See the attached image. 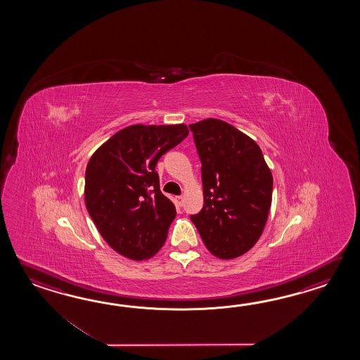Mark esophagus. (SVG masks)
I'll use <instances>...</instances> for the list:
<instances>
[{
    "mask_svg": "<svg viewBox=\"0 0 360 360\" xmlns=\"http://www.w3.org/2000/svg\"><path fill=\"white\" fill-rule=\"evenodd\" d=\"M175 203H176L177 207H181L184 205V197L183 195H179L175 198Z\"/></svg>",
    "mask_w": 360,
    "mask_h": 360,
    "instance_id": "1",
    "label": "esophagus"
}]
</instances>
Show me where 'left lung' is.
Listing matches in <instances>:
<instances>
[{"label":"left lung","mask_w":360,"mask_h":360,"mask_svg":"<svg viewBox=\"0 0 360 360\" xmlns=\"http://www.w3.org/2000/svg\"><path fill=\"white\" fill-rule=\"evenodd\" d=\"M202 162L203 208L191 219L207 250L221 260L250 251L271 206L273 175L260 146L221 120L189 124Z\"/></svg>","instance_id":"1"}]
</instances>
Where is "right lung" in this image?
<instances>
[{"mask_svg": "<svg viewBox=\"0 0 360 360\" xmlns=\"http://www.w3.org/2000/svg\"><path fill=\"white\" fill-rule=\"evenodd\" d=\"M185 124H132L92 154L84 175V203L101 237L131 260L153 257L176 216L155 171L163 154L188 136Z\"/></svg>", "mask_w": 360, "mask_h": 360, "instance_id": "1", "label": "right lung"}]
</instances>
